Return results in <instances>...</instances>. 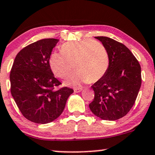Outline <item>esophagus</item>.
<instances>
[{
    "label": "esophagus",
    "mask_w": 155,
    "mask_h": 155,
    "mask_svg": "<svg viewBox=\"0 0 155 155\" xmlns=\"http://www.w3.org/2000/svg\"><path fill=\"white\" fill-rule=\"evenodd\" d=\"M81 91H82V89H81V88H75L74 90V93H79V92H81Z\"/></svg>",
    "instance_id": "obj_1"
}]
</instances>
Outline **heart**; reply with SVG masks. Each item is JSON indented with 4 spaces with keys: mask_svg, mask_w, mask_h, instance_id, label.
Wrapping results in <instances>:
<instances>
[{
    "mask_svg": "<svg viewBox=\"0 0 155 155\" xmlns=\"http://www.w3.org/2000/svg\"><path fill=\"white\" fill-rule=\"evenodd\" d=\"M109 64L106 47L93 39L64 43L61 47V52H53L49 59L51 71L61 79L70 75L74 65L76 71L64 82V85L73 87L99 81L106 74Z\"/></svg>",
    "mask_w": 155,
    "mask_h": 155,
    "instance_id": "1",
    "label": "heart"
}]
</instances>
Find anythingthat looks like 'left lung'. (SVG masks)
<instances>
[{
    "mask_svg": "<svg viewBox=\"0 0 155 155\" xmlns=\"http://www.w3.org/2000/svg\"><path fill=\"white\" fill-rule=\"evenodd\" d=\"M108 50L110 64L101 79L91 86L94 99L90 109L101 119L115 121L132 108L141 84V66L131 51L122 43L106 37H95Z\"/></svg>",
    "mask_w": 155,
    "mask_h": 155,
    "instance_id": "obj_1",
    "label": "left lung"
}]
</instances>
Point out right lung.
Segmentation results:
<instances>
[{"instance_id": "obj_1", "label": "right lung", "mask_w": 155, "mask_h": 155, "mask_svg": "<svg viewBox=\"0 0 155 155\" xmlns=\"http://www.w3.org/2000/svg\"><path fill=\"white\" fill-rule=\"evenodd\" d=\"M59 39H43L17 54L10 72L11 93L28 121L47 124L61 115L73 90L63 87L51 71L49 58Z\"/></svg>"}]
</instances>
